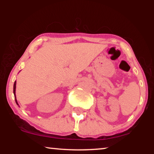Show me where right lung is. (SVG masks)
<instances>
[{
	"label": "right lung",
	"instance_id": "obj_1",
	"mask_svg": "<svg viewBox=\"0 0 154 154\" xmlns=\"http://www.w3.org/2000/svg\"><path fill=\"white\" fill-rule=\"evenodd\" d=\"M15 89H16V81H15L14 82V96H15V103H16V104L17 105H18V103H17V100L16 99V96H15Z\"/></svg>",
	"mask_w": 154,
	"mask_h": 154
}]
</instances>
